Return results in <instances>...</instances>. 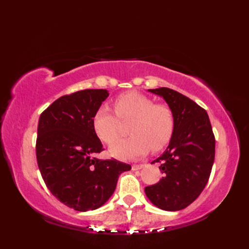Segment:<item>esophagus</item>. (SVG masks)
Here are the masks:
<instances>
[{"instance_id": "obj_1", "label": "esophagus", "mask_w": 249, "mask_h": 249, "mask_svg": "<svg viewBox=\"0 0 249 249\" xmlns=\"http://www.w3.org/2000/svg\"><path fill=\"white\" fill-rule=\"evenodd\" d=\"M145 165H143V163H140V165H133V167H131V169H133L134 171L136 170H140V169L143 168Z\"/></svg>"}]
</instances>
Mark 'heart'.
<instances>
[{"mask_svg":"<svg viewBox=\"0 0 249 249\" xmlns=\"http://www.w3.org/2000/svg\"><path fill=\"white\" fill-rule=\"evenodd\" d=\"M114 110L121 120L134 119L129 127L131 137L119 139L109 147L111 156L130 160L145 155L152 149L160 151L170 141L174 129L172 110L166 105L156 104L138 92L120 95L114 100ZM107 105H103L93 116L95 133L106 143L119 136V119Z\"/></svg>","mask_w":249,"mask_h":249,"instance_id":"b5f03b06","label":"heart"}]
</instances>
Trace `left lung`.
<instances>
[{
    "label": "left lung",
    "instance_id": "left-lung-1",
    "mask_svg": "<svg viewBox=\"0 0 249 249\" xmlns=\"http://www.w3.org/2000/svg\"><path fill=\"white\" fill-rule=\"evenodd\" d=\"M160 96L174 116L169 145L153 162L162 178L146 186V197L158 209L183 210L199 197L209 181L215 157V138L206 111L183 94L168 88L149 89Z\"/></svg>",
    "mask_w": 249,
    "mask_h": 249
}]
</instances>
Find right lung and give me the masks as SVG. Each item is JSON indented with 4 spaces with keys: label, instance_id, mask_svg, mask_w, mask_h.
<instances>
[{
    "label": "right lung",
    "instance_id": "add662e5",
    "mask_svg": "<svg viewBox=\"0 0 249 249\" xmlns=\"http://www.w3.org/2000/svg\"><path fill=\"white\" fill-rule=\"evenodd\" d=\"M109 92L83 89L52 103L39 116L36 157L51 194L80 212L96 210L113 195L119 176L131 169L116 160L96 155L103 144L93 128V116Z\"/></svg>",
    "mask_w": 249,
    "mask_h": 249
}]
</instances>
